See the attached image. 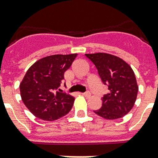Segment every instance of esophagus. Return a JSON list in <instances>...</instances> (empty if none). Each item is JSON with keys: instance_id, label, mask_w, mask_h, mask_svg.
Wrapping results in <instances>:
<instances>
[{"instance_id": "34e87169", "label": "esophagus", "mask_w": 158, "mask_h": 158, "mask_svg": "<svg viewBox=\"0 0 158 158\" xmlns=\"http://www.w3.org/2000/svg\"><path fill=\"white\" fill-rule=\"evenodd\" d=\"M82 94L84 95L85 97H89V96H90V93H89V91H87V92H85V93H83Z\"/></svg>"}]
</instances>
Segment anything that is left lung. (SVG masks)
Returning a JSON list of instances; mask_svg holds the SVG:
<instances>
[{
    "mask_svg": "<svg viewBox=\"0 0 158 158\" xmlns=\"http://www.w3.org/2000/svg\"><path fill=\"white\" fill-rule=\"evenodd\" d=\"M98 69L109 93L104 94L99 110L95 114L106 119H118L128 113L133 107L138 93L133 70L123 60L107 53L85 54Z\"/></svg>",
    "mask_w": 158,
    "mask_h": 158,
    "instance_id": "8db88e82",
    "label": "left lung"
}]
</instances>
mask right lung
I'll list each match as a JSON object with an SVG mask.
<instances>
[{"label":"right lung","instance_id":"add662e5","mask_svg":"<svg viewBox=\"0 0 158 158\" xmlns=\"http://www.w3.org/2000/svg\"><path fill=\"white\" fill-rule=\"evenodd\" d=\"M77 54L52 55L36 61L20 84L22 100L28 110L43 120H56L71 110L74 98L59 87L64 72ZM59 91L54 92L55 90Z\"/></svg>","mask_w":158,"mask_h":158}]
</instances>
